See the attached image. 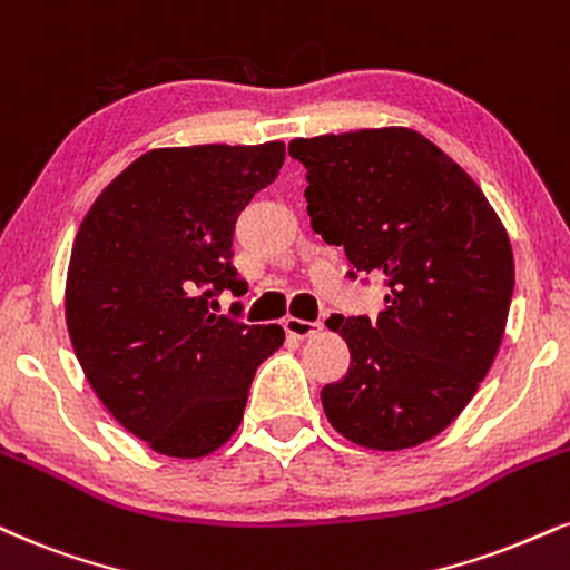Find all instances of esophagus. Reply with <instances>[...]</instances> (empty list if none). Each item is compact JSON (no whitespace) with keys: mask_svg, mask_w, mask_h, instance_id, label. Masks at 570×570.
<instances>
[{"mask_svg":"<svg viewBox=\"0 0 570 570\" xmlns=\"http://www.w3.org/2000/svg\"><path fill=\"white\" fill-rule=\"evenodd\" d=\"M284 328L292 334V337L305 340V337H313V334H318L321 328H324V324H321V321H303L289 315V318L284 321Z\"/></svg>","mask_w":570,"mask_h":570,"instance_id":"1","label":"esophagus"}]
</instances>
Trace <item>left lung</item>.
Masks as SVG:
<instances>
[{
    "label": "left lung",
    "mask_w": 570,
    "mask_h": 570,
    "mask_svg": "<svg viewBox=\"0 0 570 570\" xmlns=\"http://www.w3.org/2000/svg\"><path fill=\"white\" fill-rule=\"evenodd\" d=\"M289 154L307 169L313 230L387 286L374 324L326 321L351 347L347 374L321 390L326 420L363 449H414L462 414L497 358L510 236L478 183L414 129L297 137Z\"/></svg>",
    "instance_id": "1"
}]
</instances>
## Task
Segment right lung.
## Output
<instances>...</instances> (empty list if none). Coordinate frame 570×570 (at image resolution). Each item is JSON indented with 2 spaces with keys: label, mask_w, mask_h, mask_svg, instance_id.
I'll list each match as a JSON object with an SVG mask.
<instances>
[{
  "label": "right lung",
  "mask_w": 570,
  "mask_h": 570,
  "mask_svg": "<svg viewBox=\"0 0 570 570\" xmlns=\"http://www.w3.org/2000/svg\"><path fill=\"white\" fill-rule=\"evenodd\" d=\"M286 146L154 148L102 188L81 219L66 276L73 353L102 406L164 456L217 451L244 420L278 324L217 315L242 292L233 228L276 180Z\"/></svg>",
  "instance_id": "add662e5"
}]
</instances>
